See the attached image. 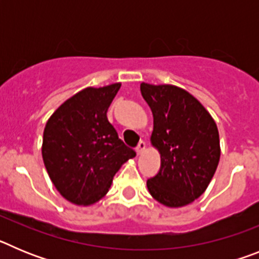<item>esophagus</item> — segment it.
<instances>
[{
	"label": "esophagus",
	"mask_w": 259,
	"mask_h": 259,
	"mask_svg": "<svg viewBox=\"0 0 259 259\" xmlns=\"http://www.w3.org/2000/svg\"><path fill=\"white\" fill-rule=\"evenodd\" d=\"M145 149H146V143L145 141L141 140L140 143H139V145L136 146V153L137 154H141V153H143Z\"/></svg>",
	"instance_id": "34e87169"
}]
</instances>
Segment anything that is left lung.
Listing matches in <instances>:
<instances>
[{"instance_id":"obj_1","label":"left lung","mask_w":259,"mask_h":259,"mask_svg":"<svg viewBox=\"0 0 259 259\" xmlns=\"http://www.w3.org/2000/svg\"><path fill=\"white\" fill-rule=\"evenodd\" d=\"M140 91L154 119L150 141L161 154L148 191L164 206H185L206 191L218 167V128L197 98L179 87L141 83Z\"/></svg>"}]
</instances>
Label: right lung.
<instances>
[{"mask_svg":"<svg viewBox=\"0 0 259 259\" xmlns=\"http://www.w3.org/2000/svg\"><path fill=\"white\" fill-rule=\"evenodd\" d=\"M120 83L80 91L47 122L42 159L57 191L75 205L101 200L124 162L136 155L118 136L107 109Z\"/></svg>","mask_w":259,"mask_h":259,"instance_id":"add662e5","label":"right lung"}]
</instances>
